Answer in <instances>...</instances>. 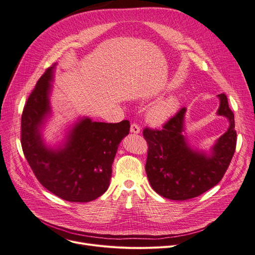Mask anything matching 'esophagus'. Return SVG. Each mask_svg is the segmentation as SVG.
Returning <instances> with one entry per match:
<instances>
[{
  "label": "esophagus",
  "mask_w": 255,
  "mask_h": 255,
  "mask_svg": "<svg viewBox=\"0 0 255 255\" xmlns=\"http://www.w3.org/2000/svg\"><path fill=\"white\" fill-rule=\"evenodd\" d=\"M130 132H131V133H134V134H137V133L140 132V128H139V126H138L137 124L133 123V124H131Z\"/></svg>",
  "instance_id": "obj_1"
}]
</instances>
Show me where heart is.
<instances>
[{"label": "heart", "mask_w": 255, "mask_h": 255, "mask_svg": "<svg viewBox=\"0 0 255 255\" xmlns=\"http://www.w3.org/2000/svg\"><path fill=\"white\" fill-rule=\"evenodd\" d=\"M179 107L180 100L175 96L159 100L146 111V121L152 125H163L167 123L171 118L175 117L179 111Z\"/></svg>", "instance_id": "heart-1"}]
</instances>
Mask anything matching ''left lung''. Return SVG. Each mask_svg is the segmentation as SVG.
<instances>
[{"label":"left lung","mask_w":255,"mask_h":255,"mask_svg":"<svg viewBox=\"0 0 255 255\" xmlns=\"http://www.w3.org/2000/svg\"><path fill=\"white\" fill-rule=\"evenodd\" d=\"M218 98L217 115L229 120L230 126L212 146L210 154L189 145L184 134L186 107L161 130H143V137L149 145L145 172L159 195L171 200L190 199L208 191L223 178L235 154L237 132L227 97L220 94Z\"/></svg>","instance_id":"8db88e82"}]
</instances>
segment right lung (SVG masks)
<instances>
[{"label": "right lung", "instance_id": "right-lung-1", "mask_svg": "<svg viewBox=\"0 0 255 255\" xmlns=\"http://www.w3.org/2000/svg\"><path fill=\"white\" fill-rule=\"evenodd\" d=\"M56 64L39 78L21 116V146L38 181L62 199L88 203L110 186L112 165L120 142L129 134L130 123L93 122L80 118L66 135L63 145L47 146L41 130L49 117Z\"/></svg>", "mask_w": 255, "mask_h": 255}]
</instances>
